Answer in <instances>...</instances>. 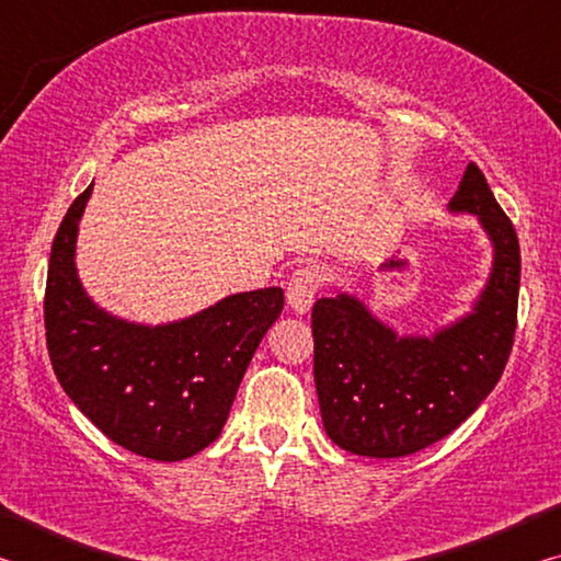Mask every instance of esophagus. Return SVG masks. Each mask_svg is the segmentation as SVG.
<instances>
[{
    "instance_id": "esophagus-1",
    "label": "esophagus",
    "mask_w": 561,
    "mask_h": 561,
    "mask_svg": "<svg viewBox=\"0 0 561 561\" xmlns=\"http://www.w3.org/2000/svg\"><path fill=\"white\" fill-rule=\"evenodd\" d=\"M321 287V279L314 267H299L291 272V277L287 282V301L289 307L297 311V314H304V311L311 309V304L317 299V291Z\"/></svg>"
}]
</instances>
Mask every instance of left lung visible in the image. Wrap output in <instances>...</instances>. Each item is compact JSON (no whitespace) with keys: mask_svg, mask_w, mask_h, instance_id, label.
Masks as SVG:
<instances>
[{"mask_svg":"<svg viewBox=\"0 0 561 561\" xmlns=\"http://www.w3.org/2000/svg\"><path fill=\"white\" fill-rule=\"evenodd\" d=\"M450 210L478 215L495 244L472 314L433 339H401L346 294L311 309L321 421L339 448L366 458L428 448L468 421L505 371L517 329V232L474 163L465 168Z\"/></svg>","mask_w":561,"mask_h":561,"instance_id":"obj_1","label":"left lung"}]
</instances>
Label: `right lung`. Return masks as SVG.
I'll list each match as a JSON object with an SVG mask.
<instances>
[{
    "instance_id": "obj_1",
    "label": "right lung",
    "mask_w": 561,
    "mask_h": 561,
    "mask_svg": "<svg viewBox=\"0 0 561 561\" xmlns=\"http://www.w3.org/2000/svg\"><path fill=\"white\" fill-rule=\"evenodd\" d=\"M91 187L71 203L51 244L44 327L54 374L113 443L150 460H185L220 438L247 366L282 314L284 291L232 294L156 329L108 317L73 267Z\"/></svg>"
}]
</instances>
